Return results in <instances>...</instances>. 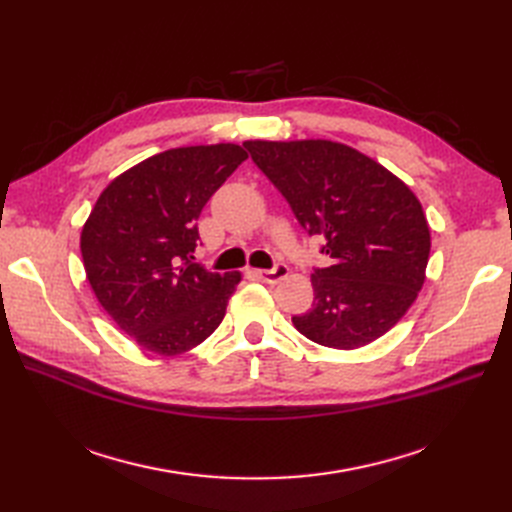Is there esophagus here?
<instances>
[{
	"label": "esophagus",
	"instance_id": "34e87169",
	"mask_svg": "<svg viewBox=\"0 0 512 512\" xmlns=\"http://www.w3.org/2000/svg\"><path fill=\"white\" fill-rule=\"evenodd\" d=\"M256 275L260 277L262 282L277 284V282H282L284 277H288V267L286 265H275L273 269H260V271H256Z\"/></svg>",
	"mask_w": 512,
	"mask_h": 512
}]
</instances>
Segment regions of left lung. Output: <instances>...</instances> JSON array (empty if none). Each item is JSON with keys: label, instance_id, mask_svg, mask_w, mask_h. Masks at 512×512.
Returning <instances> with one entry per match:
<instances>
[{"label": "left lung", "instance_id": "1", "mask_svg": "<svg viewBox=\"0 0 512 512\" xmlns=\"http://www.w3.org/2000/svg\"><path fill=\"white\" fill-rule=\"evenodd\" d=\"M243 145L331 258L312 273L314 305L292 318L297 331L337 350L391 331L425 284L431 235L421 200L391 170L342 143Z\"/></svg>", "mask_w": 512, "mask_h": 512}]
</instances>
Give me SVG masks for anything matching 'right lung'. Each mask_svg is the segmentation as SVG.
Segmentation results:
<instances>
[{"mask_svg": "<svg viewBox=\"0 0 512 512\" xmlns=\"http://www.w3.org/2000/svg\"><path fill=\"white\" fill-rule=\"evenodd\" d=\"M247 160L235 143L151 156L102 190L81 232L87 280L104 312L160 356L183 354L220 327L241 273L194 262L200 211Z\"/></svg>", "mask_w": 512, "mask_h": 512, "instance_id": "add662e5", "label": "right lung"}]
</instances>
